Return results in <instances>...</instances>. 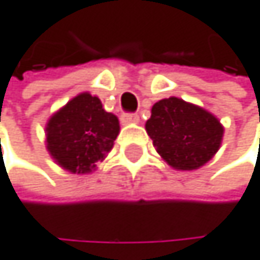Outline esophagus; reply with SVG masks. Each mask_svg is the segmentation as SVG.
Masks as SVG:
<instances>
[{
  "instance_id": "esophagus-1",
  "label": "esophagus",
  "mask_w": 260,
  "mask_h": 260,
  "mask_svg": "<svg viewBox=\"0 0 260 260\" xmlns=\"http://www.w3.org/2000/svg\"><path fill=\"white\" fill-rule=\"evenodd\" d=\"M120 122L123 125H132V123H138L140 122V116L138 114H122Z\"/></svg>"
}]
</instances>
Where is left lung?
I'll list each match as a JSON object with an SVG mask.
<instances>
[{
	"label": "left lung",
	"instance_id": "8db88e82",
	"mask_svg": "<svg viewBox=\"0 0 260 260\" xmlns=\"http://www.w3.org/2000/svg\"><path fill=\"white\" fill-rule=\"evenodd\" d=\"M146 132L162 160L179 172L208 164L224 137L222 123L214 114L178 96L164 98L152 106Z\"/></svg>",
	"mask_w": 260,
	"mask_h": 260
}]
</instances>
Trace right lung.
<instances>
[{
    "label": "right lung",
    "mask_w": 260,
    "mask_h": 260,
    "mask_svg": "<svg viewBox=\"0 0 260 260\" xmlns=\"http://www.w3.org/2000/svg\"><path fill=\"white\" fill-rule=\"evenodd\" d=\"M119 132L117 116L106 113L98 96L82 92L49 117L46 147L63 170L88 175L113 149Z\"/></svg>",
    "instance_id": "add662e5"
}]
</instances>
